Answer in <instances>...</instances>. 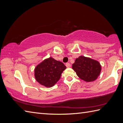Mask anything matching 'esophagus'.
Segmentation results:
<instances>
[{"label":"esophagus","mask_w":123,"mask_h":123,"mask_svg":"<svg viewBox=\"0 0 123 123\" xmlns=\"http://www.w3.org/2000/svg\"><path fill=\"white\" fill-rule=\"evenodd\" d=\"M66 67H67V68H70V66H71V64H70L69 63H67L66 64Z\"/></svg>","instance_id":"esophagus-1"}]
</instances>
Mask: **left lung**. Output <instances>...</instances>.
Instances as JSON below:
<instances>
[{
	"label": "left lung",
	"mask_w": 123,
	"mask_h": 123,
	"mask_svg": "<svg viewBox=\"0 0 123 123\" xmlns=\"http://www.w3.org/2000/svg\"><path fill=\"white\" fill-rule=\"evenodd\" d=\"M72 69L81 79L91 82L95 80L100 74L101 66L96 60L80 56L72 64Z\"/></svg>",
	"instance_id": "left-lung-1"
}]
</instances>
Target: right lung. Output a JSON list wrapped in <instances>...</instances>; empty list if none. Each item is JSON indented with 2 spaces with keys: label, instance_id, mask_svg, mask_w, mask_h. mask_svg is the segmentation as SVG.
Instances as JSON below:
<instances>
[{
  "label": "right lung",
  "instance_id": "1",
  "mask_svg": "<svg viewBox=\"0 0 123 123\" xmlns=\"http://www.w3.org/2000/svg\"><path fill=\"white\" fill-rule=\"evenodd\" d=\"M66 67L52 57L45 59L35 69L36 81L46 87H51L58 81Z\"/></svg>",
  "mask_w": 123,
  "mask_h": 123
}]
</instances>
